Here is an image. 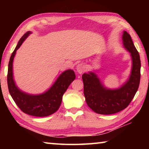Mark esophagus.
Listing matches in <instances>:
<instances>
[{
  "mask_svg": "<svg viewBox=\"0 0 149 149\" xmlns=\"http://www.w3.org/2000/svg\"><path fill=\"white\" fill-rule=\"evenodd\" d=\"M76 70L77 72L79 73V74H81L86 71V66H85V64H82V63H80V64H78L76 66Z\"/></svg>",
  "mask_w": 149,
  "mask_h": 149,
  "instance_id": "obj_1",
  "label": "esophagus"
}]
</instances>
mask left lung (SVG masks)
<instances>
[{
    "label": "left lung",
    "instance_id": "8db88e82",
    "mask_svg": "<svg viewBox=\"0 0 149 149\" xmlns=\"http://www.w3.org/2000/svg\"><path fill=\"white\" fill-rule=\"evenodd\" d=\"M123 45L130 52L132 67L127 80L118 89H108L100 81L95 72L82 75L84 95L89 107L100 114H112L120 112L127 107L134 97L139 86L141 60L139 54L128 33L122 35Z\"/></svg>",
    "mask_w": 149,
    "mask_h": 149
}]
</instances>
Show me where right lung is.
Masks as SVG:
<instances>
[{
	"instance_id": "obj_1",
	"label": "right lung",
	"mask_w": 149,
	"mask_h": 149,
	"mask_svg": "<svg viewBox=\"0 0 149 149\" xmlns=\"http://www.w3.org/2000/svg\"><path fill=\"white\" fill-rule=\"evenodd\" d=\"M32 33H26L17 43L10 58L7 82L9 93L17 107L24 113L33 116H48L58 109L61 104L62 96L69 85L75 79V75L72 70H67L60 74L49 89L39 95H31L19 89L13 76V62L17 50Z\"/></svg>"
}]
</instances>
